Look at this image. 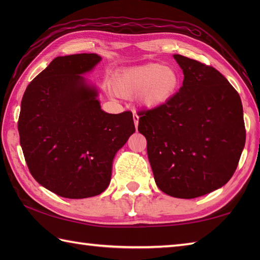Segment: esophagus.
Returning a JSON list of instances; mask_svg holds the SVG:
<instances>
[{"label": "esophagus", "mask_w": 260, "mask_h": 260, "mask_svg": "<svg viewBox=\"0 0 260 260\" xmlns=\"http://www.w3.org/2000/svg\"><path fill=\"white\" fill-rule=\"evenodd\" d=\"M133 119H134V124H135V127L137 128V126H139V119H140V116L137 115L136 113H134L133 115Z\"/></svg>", "instance_id": "obj_1"}]
</instances>
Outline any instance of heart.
Returning <instances> with one entry per match:
<instances>
[{
	"label": "heart",
	"mask_w": 260,
	"mask_h": 260,
	"mask_svg": "<svg viewBox=\"0 0 260 260\" xmlns=\"http://www.w3.org/2000/svg\"><path fill=\"white\" fill-rule=\"evenodd\" d=\"M181 85L179 71L171 66L151 62L125 69L114 80V91L124 98L139 96L145 107L168 103Z\"/></svg>",
	"instance_id": "obj_1"
}]
</instances>
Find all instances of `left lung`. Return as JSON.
<instances>
[{"mask_svg":"<svg viewBox=\"0 0 260 260\" xmlns=\"http://www.w3.org/2000/svg\"><path fill=\"white\" fill-rule=\"evenodd\" d=\"M183 85L161 106L141 110L139 132L158 189L194 199L224 185L234 175L246 142L239 93L214 69L174 54Z\"/></svg>","mask_w":260,"mask_h":260,"instance_id":"obj_1","label":"left lung"}]
</instances>
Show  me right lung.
I'll return each instance as SVG.
<instances>
[{"mask_svg": "<svg viewBox=\"0 0 260 260\" xmlns=\"http://www.w3.org/2000/svg\"><path fill=\"white\" fill-rule=\"evenodd\" d=\"M96 53L54 58L24 91L20 144L33 178L68 199L101 194L115 154L135 132L132 112L108 114L81 75L101 61Z\"/></svg>", "mask_w": 260, "mask_h": 260, "instance_id": "obj_1", "label": "right lung"}]
</instances>
